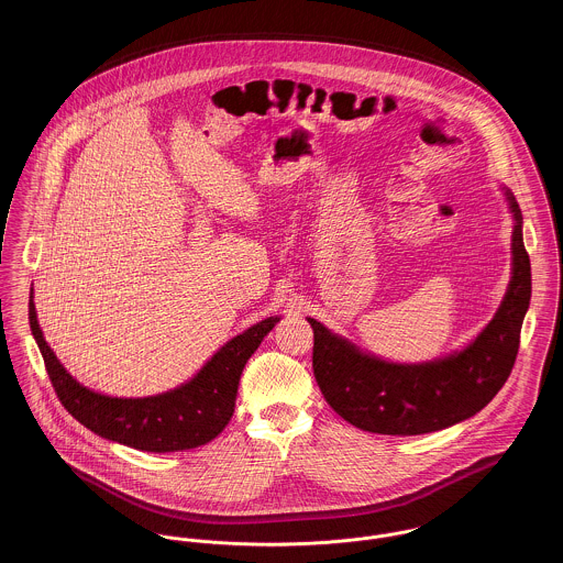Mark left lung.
Masks as SVG:
<instances>
[{"label":"left lung","instance_id":"8db88e82","mask_svg":"<svg viewBox=\"0 0 563 563\" xmlns=\"http://www.w3.org/2000/svg\"><path fill=\"white\" fill-rule=\"evenodd\" d=\"M507 196L517 221L509 289L496 317L462 352L422 365L386 363L308 319L314 331L312 369L322 397L352 427L401 437L448 429L482 411L505 386L532 297L521 209L509 191Z\"/></svg>","mask_w":563,"mask_h":563}]
</instances>
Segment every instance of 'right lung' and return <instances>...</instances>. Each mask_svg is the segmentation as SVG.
I'll return each mask as SVG.
<instances>
[{"label":"right lung","instance_id":"obj_1","mask_svg":"<svg viewBox=\"0 0 563 563\" xmlns=\"http://www.w3.org/2000/svg\"><path fill=\"white\" fill-rule=\"evenodd\" d=\"M280 321L269 317L230 340L188 384L145 399H118L84 388L58 363L46 344L33 299H29L31 333L44 356L54 393L86 429L141 452H179L209 443L230 422L239 379L251 354Z\"/></svg>","mask_w":563,"mask_h":563}]
</instances>
